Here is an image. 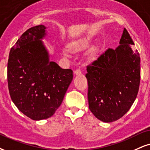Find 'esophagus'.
Instances as JSON below:
<instances>
[{
  "instance_id": "esophagus-1",
  "label": "esophagus",
  "mask_w": 150,
  "mask_h": 150,
  "mask_svg": "<svg viewBox=\"0 0 150 150\" xmlns=\"http://www.w3.org/2000/svg\"><path fill=\"white\" fill-rule=\"evenodd\" d=\"M74 74L76 75H80L81 74V70L80 69H76L74 71Z\"/></svg>"
}]
</instances>
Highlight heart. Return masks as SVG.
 <instances>
[{
    "instance_id": "1",
    "label": "heart",
    "mask_w": 150,
    "mask_h": 150,
    "mask_svg": "<svg viewBox=\"0 0 150 150\" xmlns=\"http://www.w3.org/2000/svg\"><path fill=\"white\" fill-rule=\"evenodd\" d=\"M64 55H68V53L67 52V51H64Z\"/></svg>"
}]
</instances>
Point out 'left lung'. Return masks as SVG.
I'll return each instance as SVG.
<instances>
[{
	"label": "left lung",
	"mask_w": 150,
	"mask_h": 150,
	"mask_svg": "<svg viewBox=\"0 0 150 150\" xmlns=\"http://www.w3.org/2000/svg\"><path fill=\"white\" fill-rule=\"evenodd\" d=\"M115 49L108 48L87 66L89 108L97 119L111 122L130 109L137 97L140 58L126 28Z\"/></svg>",
	"instance_id": "left-lung-1"
}]
</instances>
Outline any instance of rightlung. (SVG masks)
<instances>
[{
	"label": "right lung",
	"instance_id": "obj_1",
	"mask_svg": "<svg viewBox=\"0 0 150 150\" xmlns=\"http://www.w3.org/2000/svg\"><path fill=\"white\" fill-rule=\"evenodd\" d=\"M46 27L25 31L10 50L7 83L11 99L18 110L34 120L49 118L63 100L73 71L50 62L41 41Z\"/></svg>",
	"mask_w": 150,
	"mask_h": 150
}]
</instances>
